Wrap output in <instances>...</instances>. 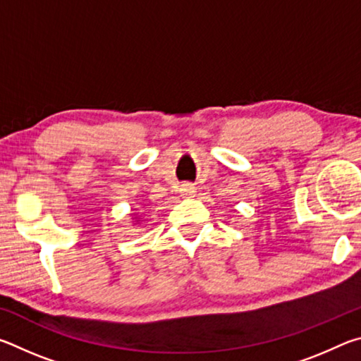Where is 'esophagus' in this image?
<instances>
[{
  "label": "esophagus",
  "mask_w": 361,
  "mask_h": 361,
  "mask_svg": "<svg viewBox=\"0 0 361 361\" xmlns=\"http://www.w3.org/2000/svg\"><path fill=\"white\" fill-rule=\"evenodd\" d=\"M180 192L181 195H186V197H192L195 194V186L192 183H183L181 188H180Z\"/></svg>",
  "instance_id": "esophagus-1"
}]
</instances>
